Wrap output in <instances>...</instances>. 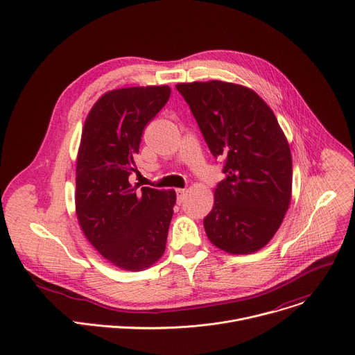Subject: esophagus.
I'll return each mask as SVG.
<instances>
[{
  "instance_id": "34e87169",
  "label": "esophagus",
  "mask_w": 355,
  "mask_h": 355,
  "mask_svg": "<svg viewBox=\"0 0 355 355\" xmlns=\"http://www.w3.org/2000/svg\"><path fill=\"white\" fill-rule=\"evenodd\" d=\"M184 197H186V189H178L176 190V198H178L179 205L184 201Z\"/></svg>"
}]
</instances>
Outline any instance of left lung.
Instances as JSON below:
<instances>
[{
  "mask_svg": "<svg viewBox=\"0 0 355 355\" xmlns=\"http://www.w3.org/2000/svg\"><path fill=\"white\" fill-rule=\"evenodd\" d=\"M215 158H225L204 219L209 241L229 254H251L275 236L291 200L293 164L273 111L251 89L209 80L176 85Z\"/></svg>",
  "mask_w": 355,
  "mask_h": 355,
  "instance_id": "1",
  "label": "left lung"
}]
</instances>
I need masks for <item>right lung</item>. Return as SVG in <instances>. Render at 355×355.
I'll return each instance as SVG.
<instances>
[{"instance_id": "obj_1", "label": "right lung", "mask_w": 355, "mask_h": 355, "mask_svg": "<svg viewBox=\"0 0 355 355\" xmlns=\"http://www.w3.org/2000/svg\"><path fill=\"white\" fill-rule=\"evenodd\" d=\"M169 86L116 89L90 110L76 161V216L90 244L125 270H143L165 252L176 202L175 190L137 187L136 172L144 128L164 108Z\"/></svg>"}]
</instances>
